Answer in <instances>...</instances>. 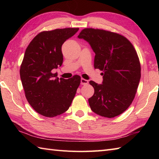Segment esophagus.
Instances as JSON below:
<instances>
[{
	"instance_id": "34e87169",
	"label": "esophagus",
	"mask_w": 159,
	"mask_h": 159,
	"mask_svg": "<svg viewBox=\"0 0 159 159\" xmlns=\"http://www.w3.org/2000/svg\"><path fill=\"white\" fill-rule=\"evenodd\" d=\"M88 80L86 79H81V80H80V83H81V85H87V84H88Z\"/></svg>"
}]
</instances>
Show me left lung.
Here are the masks:
<instances>
[{
    "instance_id": "obj_1",
    "label": "left lung",
    "mask_w": 159,
    "mask_h": 159,
    "mask_svg": "<svg viewBox=\"0 0 159 159\" xmlns=\"http://www.w3.org/2000/svg\"><path fill=\"white\" fill-rule=\"evenodd\" d=\"M78 38L85 39L95 52L94 67L102 71V84L90 80L94 93L89 98L91 109L105 117H114L133 102L141 78V66L130 42L118 33L85 29Z\"/></svg>"
}]
</instances>
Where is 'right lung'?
<instances>
[{"label":"right lung","instance_id":"add662e5","mask_svg":"<svg viewBox=\"0 0 159 159\" xmlns=\"http://www.w3.org/2000/svg\"><path fill=\"white\" fill-rule=\"evenodd\" d=\"M79 28L42 31L30 42L20 66V74L26 98L42 116L52 117L69 109L80 83V76L64 79L52 70L63 63L61 46Z\"/></svg>","mask_w":159,"mask_h":159}]
</instances>
